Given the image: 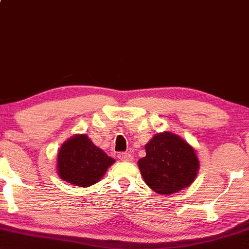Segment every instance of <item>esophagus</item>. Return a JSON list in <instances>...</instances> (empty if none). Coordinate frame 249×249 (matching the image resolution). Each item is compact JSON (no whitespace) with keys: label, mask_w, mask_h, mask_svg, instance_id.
Listing matches in <instances>:
<instances>
[{"label":"esophagus","mask_w":249,"mask_h":249,"mask_svg":"<svg viewBox=\"0 0 249 249\" xmlns=\"http://www.w3.org/2000/svg\"><path fill=\"white\" fill-rule=\"evenodd\" d=\"M118 158H119L121 161H132L133 156L130 154V152H120L118 154Z\"/></svg>","instance_id":"1"}]
</instances>
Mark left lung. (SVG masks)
Segmentation results:
<instances>
[{"mask_svg": "<svg viewBox=\"0 0 249 249\" xmlns=\"http://www.w3.org/2000/svg\"><path fill=\"white\" fill-rule=\"evenodd\" d=\"M144 149L146 157L139 159L138 166L155 193L170 196L189 187L197 177V154L180 136L170 131L156 133Z\"/></svg>", "mask_w": 249, "mask_h": 249, "instance_id": "obj_1", "label": "left lung"}]
</instances>
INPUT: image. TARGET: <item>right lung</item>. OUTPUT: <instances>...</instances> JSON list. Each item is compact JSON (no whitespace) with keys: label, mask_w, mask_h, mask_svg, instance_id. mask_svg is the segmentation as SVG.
<instances>
[{"label":"right lung","mask_w":249,"mask_h":249,"mask_svg":"<svg viewBox=\"0 0 249 249\" xmlns=\"http://www.w3.org/2000/svg\"><path fill=\"white\" fill-rule=\"evenodd\" d=\"M114 162L116 160L81 133L69 138L60 147L56 173L62 180L86 188L100 180Z\"/></svg>","instance_id":"right-lung-1"}]
</instances>
